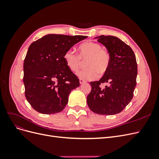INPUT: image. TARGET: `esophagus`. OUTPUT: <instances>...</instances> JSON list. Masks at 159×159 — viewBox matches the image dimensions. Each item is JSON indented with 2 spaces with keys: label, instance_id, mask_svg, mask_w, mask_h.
<instances>
[{
  "label": "esophagus",
  "instance_id": "obj_1",
  "mask_svg": "<svg viewBox=\"0 0 159 159\" xmlns=\"http://www.w3.org/2000/svg\"><path fill=\"white\" fill-rule=\"evenodd\" d=\"M85 82V80H82V79H80V84H84Z\"/></svg>",
  "mask_w": 159,
  "mask_h": 159
}]
</instances>
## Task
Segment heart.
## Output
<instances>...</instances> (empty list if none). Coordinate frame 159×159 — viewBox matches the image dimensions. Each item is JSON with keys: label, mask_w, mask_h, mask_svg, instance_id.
Segmentation results:
<instances>
[{"label": "heart", "mask_w": 159, "mask_h": 159, "mask_svg": "<svg viewBox=\"0 0 159 159\" xmlns=\"http://www.w3.org/2000/svg\"><path fill=\"white\" fill-rule=\"evenodd\" d=\"M78 54L71 50L66 51L64 59L67 67L72 71H77L86 61V68L77 73L80 79L85 81L93 80L108 71L111 56L109 52L103 49L102 45L94 42H86L79 46Z\"/></svg>", "instance_id": "heart-1"}]
</instances>
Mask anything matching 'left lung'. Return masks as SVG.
I'll use <instances>...</instances> for the list:
<instances>
[{
	"mask_svg": "<svg viewBox=\"0 0 159 159\" xmlns=\"http://www.w3.org/2000/svg\"><path fill=\"white\" fill-rule=\"evenodd\" d=\"M111 56L108 71L99 81H91L87 103L93 113L112 115L121 112L131 102L137 84V64L131 48L113 36L95 37ZM108 86L101 87L102 83Z\"/></svg>",
	"mask_w": 159,
	"mask_h": 159,
	"instance_id": "1",
	"label": "left lung"
}]
</instances>
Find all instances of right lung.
<instances>
[{"mask_svg":"<svg viewBox=\"0 0 159 159\" xmlns=\"http://www.w3.org/2000/svg\"><path fill=\"white\" fill-rule=\"evenodd\" d=\"M86 36L48 34L32 42L24 61L25 96L32 108L43 114L61 111L80 80L67 67L66 51Z\"/></svg>","mask_w":159,"mask_h":159,"instance_id":"add662e5","label":"right lung"}]
</instances>
